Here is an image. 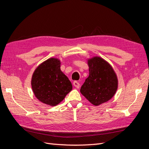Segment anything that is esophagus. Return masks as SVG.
<instances>
[{"label": "esophagus", "mask_w": 149, "mask_h": 149, "mask_svg": "<svg viewBox=\"0 0 149 149\" xmlns=\"http://www.w3.org/2000/svg\"><path fill=\"white\" fill-rule=\"evenodd\" d=\"M73 85H74V86L75 88H79V83L78 82H77V81H74L73 82Z\"/></svg>", "instance_id": "34e87169"}]
</instances>
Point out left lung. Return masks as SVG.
<instances>
[{"mask_svg":"<svg viewBox=\"0 0 149 149\" xmlns=\"http://www.w3.org/2000/svg\"><path fill=\"white\" fill-rule=\"evenodd\" d=\"M89 76L80 92L94 106L109 101L118 88V79L111 65L100 56L88 60Z\"/></svg>","mask_w":149,"mask_h":149,"instance_id":"left-lung-1","label":"left lung"}]
</instances>
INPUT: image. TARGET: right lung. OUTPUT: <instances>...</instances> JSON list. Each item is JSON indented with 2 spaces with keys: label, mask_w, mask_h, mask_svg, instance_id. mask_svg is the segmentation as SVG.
Here are the masks:
<instances>
[{
  "label": "right lung",
  "mask_w": 149,
  "mask_h": 149,
  "mask_svg": "<svg viewBox=\"0 0 149 149\" xmlns=\"http://www.w3.org/2000/svg\"><path fill=\"white\" fill-rule=\"evenodd\" d=\"M60 66L59 59L50 58L37 66L31 77V88L35 97L51 106L60 103L73 88Z\"/></svg>",
  "instance_id": "1"
}]
</instances>
